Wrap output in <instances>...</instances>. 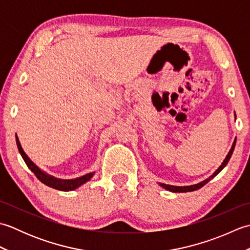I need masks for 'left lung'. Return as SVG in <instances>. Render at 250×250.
<instances>
[{
    "instance_id": "obj_1",
    "label": "left lung",
    "mask_w": 250,
    "mask_h": 250,
    "mask_svg": "<svg viewBox=\"0 0 250 250\" xmlns=\"http://www.w3.org/2000/svg\"><path fill=\"white\" fill-rule=\"evenodd\" d=\"M235 143H236V139L234 140V142H233V145H232V147H231V149H230L229 153H228V155H227V157H226V159L224 160V162L221 163V166L216 169L215 173H214L213 175H211V176H209L207 179L203 180V182H201V183L196 184V185H192V186H184V187H182V186H171V185H167V184H160V186H161V187H163L164 189H167V190H168V191H172V192H189V191H194V190H198V189L202 188L204 185H206L207 183H208L210 179H213L217 174H218L219 172H221V169L227 166L228 162H229V160H230L231 156H232L233 150H234Z\"/></svg>"
}]
</instances>
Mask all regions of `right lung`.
Masks as SVG:
<instances>
[{"mask_svg":"<svg viewBox=\"0 0 250 250\" xmlns=\"http://www.w3.org/2000/svg\"><path fill=\"white\" fill-rule=\"evenodd\" d=\"M16 143H17V147H18L20 155H21V157H22V159L24 160L26 166H28V167L34 173V175L37 178H39V180H41L42 183L45 184L46 186H48V187H50V188L61 190V191H71V190L81 187L82 185H83L84 183H87L88 180L91 179L94 175V172H93V173H88L86 175H83V176L75 178V179L56 178L54 176H51V175L45 173L44 171H42L39 167L35 166V164L30 160V158L25 155V152L23 151L22 147H21L17 135H16Z\"/></svg>","mask_w":250,"mask_h":250,"instance_id":"1","label":"right lung"}]
</instances>
